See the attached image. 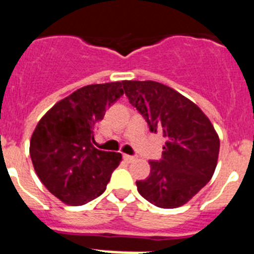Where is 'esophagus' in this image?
<instances>
[{
	"instance_id": "esophagus-1",
	"label": "esophagus",
	"mask_w": 254,
	"mask_h": 254,
	"mask_svg": "<svg viewBox=\"0 0 254 254\" xmlns=\"http://www.w3.org/2000/svg\"><path fill=\"white\" fill-rule=\"evenodd\" d=\"M123 158H125V160L129 161V163H131V161H133L134 159H136V158H134V156H133V155H127V154L123 155Z\"/></svg>"
}]
</instances>
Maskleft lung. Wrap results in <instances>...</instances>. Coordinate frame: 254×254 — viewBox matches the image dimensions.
Listing matches in <instances>:
<instances>
[{
    "label": "left lung",
    "instance_id": "1",
    "mask_svg": "<svg viewBox=\"0 0 254 254\" xmlns=\"http://www.w3.org/2000/svg\"><path fill=\"white\" fill-rule=\"evenodd\" d=\"M129 103L150 131L160 132V160H150V174L136 182L138 193L161 208L185 205L210 181L219 156L214 126L194 103L156 81H122Z\"/></svg>",
    "mask_w": 254,
    "mask_h": 254
}]
</instances>
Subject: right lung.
<instances>
[{
  "label": "right lung",
  "mask_w": 254,
  "mask_h": 254,
  "mask_svg": "<svg viewBox=\"0 0 254 254\" xmlns=\"http://www.w3.org/2000/svg\"><path fill=\"white\" fill-rule=\"evenodd\" d=\"M123 95L122 82L94 84L73 91L42 117L30 140V158L47 190L62 202L81 206L99 197L120 165V152L94 143L96 123Z\"/></svg>",
  "instance_id": "add662e5"
}]
</instances>
